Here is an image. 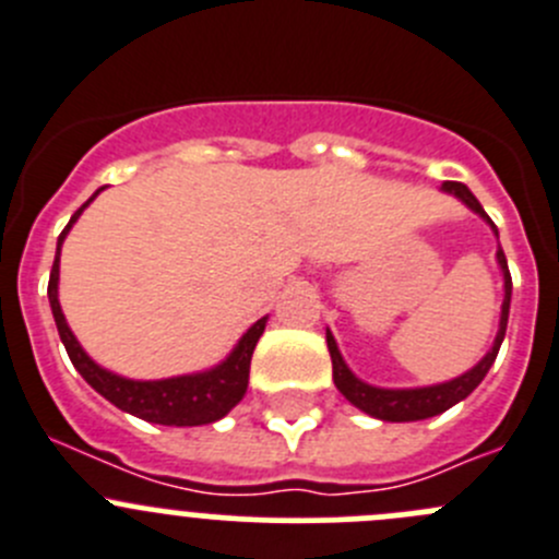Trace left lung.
Here are the masks:
<instances>
[{
    "label": "left lung",
    "instance_id": "8db88e82",
    "mask_svg": "<svg viewBox=\"0 0 559 559\" xmlns=\"http://www.w3.org/2000/svg\"><path fill=\"white\" fill-rule=\"evenodd\" d=\"M444 191L455 194L464 205H469L475 214H480L483 219L491 225L493 236H499L497 225L488 219V214L483 211V205L477 203V197L466 189L464 183L459 180H444L442 183ZM497 260L499 269H502L504 276V301H502V316H499V332L497 340H493L491 350L483 356L480 362L475 365L472 370H466L464 376L453 381H444V384H433V386H417V390H381V386L365 384L362 379H356L354 373L348 370V365L343 362V356H340L337 343H334L332 332L326 329V345H329V356H332V376L337 390L343 392L345 401L354 403L356 408H362L365 414L376 419H384V423H414V419H428L436 417V414L448 412L450 406H455L459 401H464L483 379H486L488 368L493 365L499 354V345L504 340V329H508V312H510V290H513V283H510V271H508V260H504L502 249H497Z\"/></svg>",
    "mask_w": 559,
    "mask_h": 559
}]
</instances>
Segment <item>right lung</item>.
<instances>
[{"label": "right lung", "instance_id": "obj_1", "mask_svg": "<svg viewBox=\"0 0 559 559\" xmlns=\"http://www.w3.org/2000/svg\"><path fill=\"white\" fill-rule=\"evenodd\" d=\"M98 191H95V194H98ZM95 194L71 216L68 227L60 233V238H57V254L49 276V305L51 312H55L57 332H60V340L62 345H66L68 356H71L73 368L82 373V379L87 381L98 395H104L106 401L115 403V406L123 408V412L134 414V417L147 419V423L178 425V428L216 423V419L225 417V414L241 401L243 392H247L249 362H252V350L265 329V318H260L258 323H252V326L247 329V334L238 340V345L230 350V356H227L225 362L205 370V373L175 376V379L162 381H131L123 379V376L109 373V370H104L100 365H95L93 359L84 354L79 340L73 337L71 326H68L66 316H62L60 299H57V283H60V247L62 241H66L68 230L73 227V222H76L79 216H82V211L93 203Z\"/></svg>", "mask_w": 559, "mask_h": 559}]
</instances>
